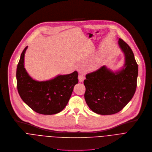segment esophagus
Returning a JSON list of instances; mask_svg holds the SVG:
<instances>
[{
	"mask_svg": "<svg viewBox=\"0 0 152 152\" xmlns=\"http://www.w3.org/2000/svg\"><path fill=\"white\" fill-rule=\"evenodd\" d=\"M84 77L83 75L80 74V75H78V80H79V82H83V81H84Z\"/></svg>",
	"mask_w": 152,
	"mask_h": 152,
	"instance_id": "esophagus-1",
	"label": "esophagus"
}]
</instances>
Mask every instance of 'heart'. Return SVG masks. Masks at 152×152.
Masks as SVG:
<instances>
[{
    "label": "heart",
    "instance_id": "b5f03b06",
    "mask_svg": "<svg viewBox=\"0 0 152 152\" xmlns=\"http://www.w3.org/2000/svg\"><path fill=\"white\" fill-rule=\"evenodd\" d=\"M95 66H96L95 65H93V67H95Z\"/></svg>",
    "mask_w": 152,
    "mask_h": 152
}]
</instances>
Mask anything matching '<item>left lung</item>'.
<instances>
[{"mask_svg":"<svg viewBox=\"0 0 152 152\" xmlns=\"http://www.w3.org/2000/svg\"><path fill=\"white\" fill-rule=\"evenodd\" d=\"M118 45L125 57L124 68L113 72L103 66L87 74L84 81V98L88 107L101 115L115 114L134 96L138 77V65L131 47L122 39Z\"/></svg>","mask_w":152,"mask_h":152,"instance_id":"left-lung-1","label":"left lung"}]
</instances>
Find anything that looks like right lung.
Listing matches in <instances>:
<instances>
[{
    "instance_id": "right-lung-1",
    "label": "right lung",
    "mask_w": 152,
    "mask_h": 152,
    "mask_svg": "<svg viewBox=\"0 0 152 152\" xmlns=\"http://www.w3.org/2000/svg\"><path fill=\"white\" fill-rule=\"evenodd\" d=\"M23 51L17 65L16 77L18 94L22 100L34 111L44 115L57 114L66 106L74 86L78 83L77 71L60 75L45 81L33 80L24 68Z\"/></svg>"
}]
</instances>
